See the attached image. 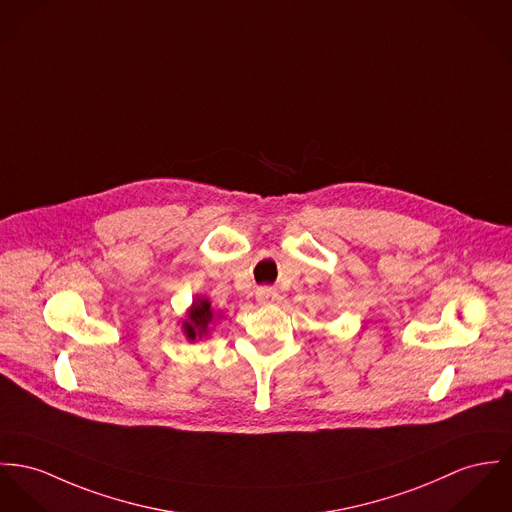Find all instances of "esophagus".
Masks as SVG:
<instances>
[{
    "label": "esophagus",
    "instance_id": "obj_1",
    "mask_svg": "<svg viewBox=\"0 0 512 512\" xmlns=\"http://www.w3.org/2000/svg\"><path fill=\"white\" fill-rule=\"evenodd\" d=\"M257 302L261 306H271L278 302V292L273 286H261V288H257Z\"/></svg>",
    "mask_w": 512,
    "mask_h": 512
}]
</instances>
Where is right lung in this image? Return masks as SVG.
Listing matches in <instances>:
<instances>
[{
    "instance_id": "obj_1",
    "label": "right lung",
    "mask_w": 512,
    "mask_h": 512,
    "mask_svg": "<svg viewBox=\"0 0 512 512\" xmlns=\"http://www.w3.org/2000/svg\"><path fill=\"white\" fill-rule=\"evenodd\" d=\"M212 321V310H210V302L206 300H198L195 302V310L189 315V321H185V333L191 341H195L197 337H202L206 333L208 323Z\"/></svg>"
}]
</instances>
